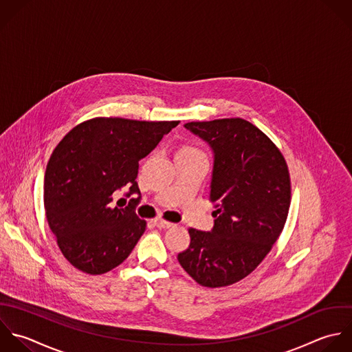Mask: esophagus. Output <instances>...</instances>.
I'll list each match as a JSON object with an SVG mask.
<instances>
[{
    "mask_svg": "<svg viewBox=\"0 0 352 352\" xmlns=\"http://www.w3.org/2000/svg\"><path fill=\"white\" fill-rule=\"evenodd\" d=\"M155 225L159 229H170V228L174 226L171 222H167V221H163V219H155Z\"/></svg>",
    "mask_w": 352,
    "mask_h": 352,
    "instance_id": "obj_1",
    "label": "esophagus"
}]
</instances>
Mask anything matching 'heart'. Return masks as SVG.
Returning <instances> with one entry per match:
<instances>
[{"mask_svg":"<svg viewBox=\"0 0 352 352\" xmlns=\"http://www.w3.org/2000/svg\"><path fill=\"white\" fill-rule=\"evenodd\" d=\"M179 152H184V153H189V155H203V152L195 146H184Z\"/></svg>","mask_w":352,"mask_h":352,"instance_id":"obj_1","label":"heart"}]
</instances>
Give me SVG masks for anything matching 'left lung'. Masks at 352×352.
Segmentation results:
<instances>
[{
	"label": "left lung",
	"instance_id": "1",
	"mask_svg": "<svg viewBox=\"0 0 352 352\" xmlns=\"http://www.w3.org/2000/svg\"><path fill=\"white\" fill-rule=\"evenodd\" d=\"M185 127L212 148L210 201L217 210L211 232L189 229L178 262L197 284L228 287L251 274L280 237L291 206L288 166L276 144L241 118Z\"/></svg>",
	"mask_w": 352,
	"mask_h": 352
}]
</instances>
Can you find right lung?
<instances>
[{
    "instance_id": "add662e5",
    "label": "right lung",
    "mask_w": 352,
    "mask_h": 352,
    "mask_svg": "<svg viewBox=\"0 0 352 352\" xmlns=\"http://www.w3.org/2000/svg\"><path fill=\"white\" fill-rule=\"evenodd\" d=\"M179 122L93 118L79 123L54 148L45 173L43 206L64 258L86 274H104L130 255L146 222L129 207H111L115 190L135 181L138 162Z\"/></svg>"
}]
</instances>
